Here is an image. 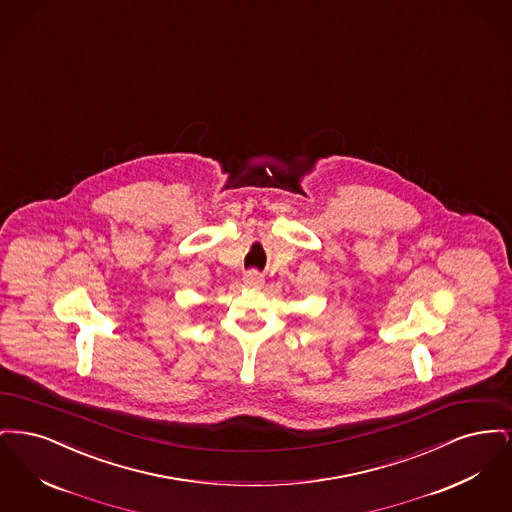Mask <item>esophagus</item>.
<instances>
[{
    "instance_id": "obj_1",
    "label": "esophagus",
    "mask_w": 512,
    "mask_h": 512,
    "mask_svg": "<svg viewBox=\"0 0 512 512\" xmlns=\"http://www.w3.org/2000/svg\"><path fill=\"white\" fill-rule=\"evenodd\" d=\"M244 284L247 288H259L263 284V274L257 270H247L244 274Z\"/></svg>"
}]
</instances>
